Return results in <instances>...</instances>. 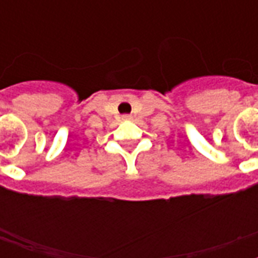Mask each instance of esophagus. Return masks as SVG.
Returning a JSON list of instances; mask_svg holds the SVG:
<instances>
[{"label": "esophagus", "instance_id": "34e87169", "mask_svg": "<svg viewBox=\"0 0 258 258\" xmlns=\"http://www.w3.org/2000/svg\"><path fill=\"white\" fill-rule=\"evenodd\" d=\"M121 119H123V120H128V119H131V116H130V115H123Z\"/></svg>", "mask_w": 258, "mask_h": 258}]
</instances>
